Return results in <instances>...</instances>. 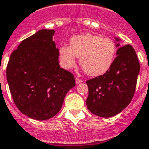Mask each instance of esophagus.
<instances>
[{
    "mask_svg": "<svg viewBox=\"0 0 149 149\" xmlns=\"http://www.w3.org/2000/svg\"><path fill=\"white\" fill-rule=\"evenodd\" d=\"M82 82H83V80H82V79H80L79 78H78V77H77V78H76V83H77V84H79V83H82Z\"/></svg>",
    "mask_w": 149,
    "mask_h": 149,
    "instance_id": "34e87169",
    "label": "esophagus"
}]
</instances>
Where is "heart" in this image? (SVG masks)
<instances>
[{
  "mask_svg": "<svg viewBox=\"0 0 149 149\" xmlns=\"http://www.w3.org/2000/svg\"><path fill=\"white\" fill-rule=\"evenodd\" d=\"M70 44V47L62 46L59 49L64 68H72L77 57H79V64L87 74L96 77L105 73L114 61L116 47L109 38L84 33L72 37Z\"/></svg>",
  "mask_w": 149,
  "mask_h": 149,
  "instance_id": "b5f03b06",
  "label": "heart"
}]
</instances>
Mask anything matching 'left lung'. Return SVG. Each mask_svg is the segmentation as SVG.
I'll list each match as a JSON object with an SVG mask.
<instances>
[{
    "instance_id": "1",
    "label": "left lung",
    "mask_w": 149,
    "mask_h": 149,
    "mask_svg": "<svg viewBox=\"0 0 149 149\" xmlns=\"http://www.w3.org/2000/svg\"><path fill=\"white\" fill-rule=\"evenodd\" d=\"M116 41L119 39L116 38ZM117 56L103 75L86 81L88 109L98 116L108 118L118 114L133 98L140 64L131 45L116 44Z\"/></svg>"
}]
</instances>
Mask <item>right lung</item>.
Returning <instances> with one entry per match:
<instances>
[{
  "mask_svg": "<svg viewBox=\"0 0 149 149\" xmlns=\"http://www.w3.org/2000/svg\"><path fill=\"white\" fill-rule=\"evenodd\" d=\"M55 31L43 29L24 40L10 56L7 79L18 109L36 120L60 112L64 98L76 85L74 76L60 68Z\"/></svg>",
  "mask_w": 149,
  "mask_h": 149,
  "instance_id": "1",
  "label": "right lung"
}]
</instances>
